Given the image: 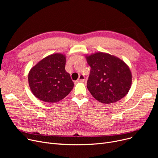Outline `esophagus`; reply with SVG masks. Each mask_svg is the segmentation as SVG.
<instances>
[{
	"label": "esophagus",
	"instance_id": "esophagus-1",
	"mask_svg": "<svg viewBox=\"0 0 158 158\" xmlns=\"http://www.w3.org/2000/svg\"><path fill=\"white\" fill-rule=\"evenodd\" d=\"M85 76H83V75H80V76H79V78L77 79V82H85Z\"/></svg>",
	"mask_w": 158,
	"mask_h": 158
}]
</instances>
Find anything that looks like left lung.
Wrapping results in <instances>:
<instances>
[{
    "label": "left lung",
    "instance_id": "1",
    "mask_svg": "<svg viewBox=\"0 0 158 158\" xmlns=\"http://www.w3.org/2000/svg\"><path fill=\"white\" fill-rule=\"evenodd\" d=\"M85 56L91 67L87 88L96 100L111 104L127 94L132 85V73L125 62L102 52Z\"/></svg>",
    "mask_w": 158,
    "mask_h": 158
}]
</instances>
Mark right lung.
Listing matches in <instances>:
<instances>
[{
    "mask_svg": "<svg viewBox=\"0 0 158 158\" xmlns=\"http://www.w3.org/2000/svg\"><path fill=\"white\" fill-rule=\"evenodd\" d=\"M66 56L55 53L45 57L31 68L28 74L32 94L44 102H57L73 88L70 73L65 70Z\"/></svg>",
    "mask_w": 158,
    "mask_h": 158,
    "instance_id": "right-lung-1",
    "label": "right lung"
}]
</instances>
